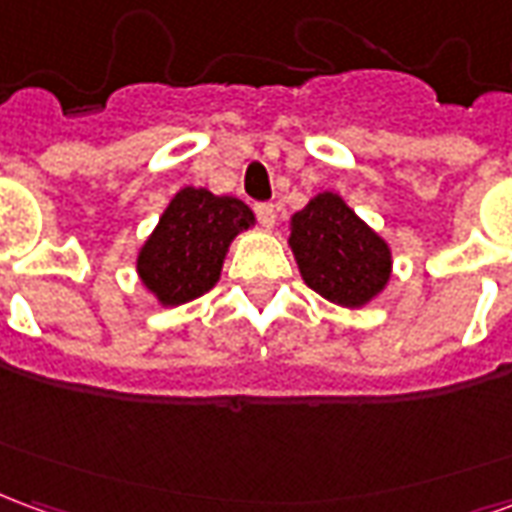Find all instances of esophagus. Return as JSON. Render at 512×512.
I'll list each match as a JSON object with an SVG mask.
<instances>
[{
	"instance_id": "obj_1",
	"label": "esophagus",
	"mask_w": 512,
	"mask_h": 512,
	"mask_svg": "<svg viewBox=\"0 0 512 512\" xmlns=\"http://www.w3.org/2000/svg\"><path fill=\"white\" fill-rule=\"evenodd\" d=\"M255 213L263 227H274V224H277V208H274L271 202H260V205H255Z\"/></svg>"
}]
</instances>
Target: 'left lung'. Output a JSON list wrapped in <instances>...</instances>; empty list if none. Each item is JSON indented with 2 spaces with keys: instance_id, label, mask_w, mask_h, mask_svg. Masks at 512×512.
Instances as JSON below:
<instances>
[{
  "instance_id": "left-lung-1",
  "label": "left lung",
  "mask_w": 512,
  "mask_h": 512,
  "mask_svg": "<svg viewBox=\"0 0 512 512\" xmlns=\"http://www.w3.org/2000/svg\"><path fill=\"white\" fill-rule=\"evenodd\" d=\"M288 246L304 285L337 307H367L392 279V246L337 191L290 216Z\"/></svg>"
}]
</instances>
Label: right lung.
Listing matches in <instances>:
<instances>
[{"mask_svg":"<svg viewBox=\"0 0 512 512\" xmlns=\"http://www.w3.org/2000/svg\"><path fill=\"white\" fill-rule=\"evenodd\" d=\"M249 227L255 213L238 197L183 186L139 246L136 277L161 307L189 304L219 282L230 244Z\"/></svg>","mask_w":512,"mask_h":512,"instance_id":"1","label":"right lung"}]
</instances>
